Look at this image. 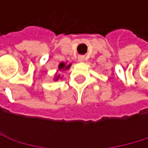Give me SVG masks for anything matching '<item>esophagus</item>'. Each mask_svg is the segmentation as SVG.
Here are the masks:
<instances>
[{"mask_svg": "<svg viewBox=\"0 0 148 148\" xmlns=\"http://www.w3.org/2000/svg\"><path fill=\"white\" fill-rule=\"evenodd\" d=\"M84 59H85V58H84V57H83V56H80V57L78 58V60H79L80 62H83V61H84Z\"/></svg>", "mask_w": 148, "mask_h": 148, "instance_id": "34e87169", "label": "esophagus"}]
</instances>
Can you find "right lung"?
Here are the masks:
<instances>
[{"instance_id": "1", "label": "right lung", "mask_w": 148, "mask_h": 148, "mask_svg": "<svg viewBox=\"0 0 148 148\" xmlns=\"http://www.w3.org/2000/svg\"><path fill=\"white\" fill-rule=\"evenodd\" d=\"M71 65H72V64H66V63H64V62H61V63H59V65H58V70L57 73H55L53 80H54V81H58V79H59L61 76H60V75H58V71H66V70L69 69L70 66H71Z\"/></svg>"}]
</instances>
